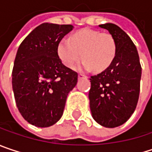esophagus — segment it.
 Segmentation results:
<instances>
[{
    "mask_svg": "<svg viewBox=\"0 0 152 152\" xmlns=\"http://www.w3.org/2000/svg\"><path fill=\"white\" fill-rule=\"evenodd\" d=\"M78 77H79V79H85V78H86V76L85 74H83V73H80L78 75Z\"/></svg>",
    "mask_w": 152,
    "mask_h": 152,
    "instance_id": "1",
    "label": "esophagus"
}]
</instances>
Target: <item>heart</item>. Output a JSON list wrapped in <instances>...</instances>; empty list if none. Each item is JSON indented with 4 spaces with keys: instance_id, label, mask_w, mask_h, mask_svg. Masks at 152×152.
I'll use <instances>...</instances> for the list:
<instances>
[{
    "instance_id": "obj_1",
    "label": "heart",
    "mask_w": 152,
    "mask_h": 152,
    "mask_svg": "<svg viewBox=\"0 0 152 152\" xmlns=\"http://www.w3.org/2000/svg\"><path fill=\"white\" fill-rule=\"evenodd\" d=\"M82 58V67L86 70L100 72L113 63L116 54V43L112 34L98 30L85 28L61 39L58 45V54L62 62L72 67Z\"/></svg>"
}]
</instances>
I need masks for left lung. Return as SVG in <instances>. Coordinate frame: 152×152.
<instances>
[{"instance_id":"left-lung-1","label":"left lung","mask_w":152,"mask_h":152,"mask_svg":"<svg viewBox=\"0 0 152 152\" xmlns=\"http://www.w3.org/2000/svg\"><path fill=\"white\" fill-rule=\"evenodd\" d=\"M99 27L113 37L116 54L109 67L91 76L90 109L98 124L114 128L125 123L135 111L142 68L137 48L125 31L113 23Z\"/></svg>"}]
</instances>
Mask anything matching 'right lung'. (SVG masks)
<instances>
[{
    "instance_id": "obj_1",
    "label": "right lung",
    "mask_w": 152,
    "mask_h": 152,
    "mask_svg": "<svg viewBox=\"0 0 152 152\" xmlns=\"http://www.w3.org/2000/svg\"><path fill=\"white\" fill-rule=\"evenodd\" d=\"M73 29L72 25L42 23L20 45L12 72V86L19 112L37 127L54 125L63 115L68 93L78 73L62 64L58 45Z\"/></svg>"
}]
</instances>
